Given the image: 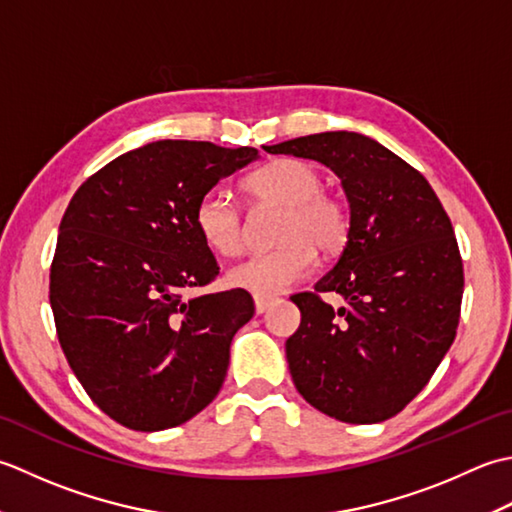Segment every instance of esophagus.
<instances>
[{"label": "esophagus", "mask_w": 512, "mask_h": 512, "mask_svg": "<svg viewBox=\"0 0 512 512\" xmlns=\"http://www.w3.org/2000/svg\"><path fill=\"white\" fill-rule=\"evenodd\" d=\"M271 298H260V296H256L254 298V307H256V314H265V311L269 309V305H271Z\"/></svg>", "instance_id": "obj_1"}]
</instances>
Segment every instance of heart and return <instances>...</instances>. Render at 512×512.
<instances>
[{"mask_svg": "<svg viewBox=\"0 0 512 512\" xmlns=\"http://www.w3.org/2000/svg\"><path fill=\"white\" fill-rule=\"evenodd\" d=\"M322 187L320 172L300 159L271 161L247 176L249 196L285 207L276 236L283 245L234 265L227 271L229 285L260 298L278 296L309 274L316 252L322 256L342 252L349 241V214ZM194 225L216 254L236 256L243 249L241 214L221 192H207L198 201Z\"/></svg>", "mask_w": 512, "mask_h": 512, "instance_id": "1", "label": "heart"}]
</instances>
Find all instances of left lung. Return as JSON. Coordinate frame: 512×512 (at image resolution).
<instances>
[{
	"instance_id": "8db88e82",
	"label": "left lung",
	"mask_w": 512,
	"mask_h": 512,
	"mask_svg": "<svg viewBox=\"0 0 512 512\" xmlns=\"http://www.w3.org/2000/svg\"><path fill=\"white\" fill-rule=\"evenodd\" d=\"M338 176L349 241L314 291L291 296L300 327L285 344L289 373L314 409L375 424L400 413L440 367L460 322L464 267L451 218L429 181L358 132L269 145ZM336 290L345 305L319 298Z\"/></svg>"
}]
</instances>
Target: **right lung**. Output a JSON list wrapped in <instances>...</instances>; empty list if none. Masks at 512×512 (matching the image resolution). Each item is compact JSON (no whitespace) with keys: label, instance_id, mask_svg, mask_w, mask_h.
I'll use <instances>...</instances> for the list:
<instances>
[{"label":"right lung","instance_id":"right-lung-1","mask_svg":"<svg viewBox=\"0 0 512 512\" xmlns=\"http://www.w3.org/2000/svg\"><path fill=\"white\" fill-rule=\"evenodd\" d=\"M256 159V148L154 141L117 156L72 196L50 307L70 369L114 422L172 429L221 391L229 344L252 320L254 300L243 289L185 298L218 276L194 210Z\"/></svg>","mask_w":512,"mask_h":512}]
</instances>
